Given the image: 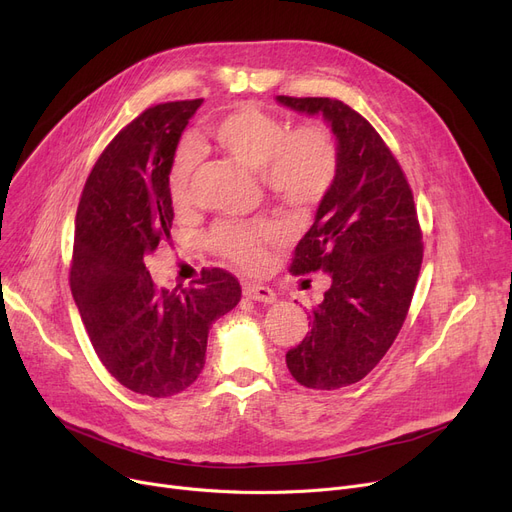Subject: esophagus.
Masks as SVG:
<instances>
[{
    "instance_id": "esophagus-1",
    "label": "esophagus",
    "mask_w": 512,
    "mask_h": 512,
    "mask_svg": "<svg viewBox=\"0 0 512 512\" xmlns=\"http://www.w3.org/2000/svg\"><path fill=\"white\" fill-rule=\"evenodd\" d=\"M245 297L257 303H265V305H272L276 303V292L267 286H259V284H249L245 286Z\"/></svg>"
}]
</instances>
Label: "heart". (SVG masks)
<instances>
[{"instance_id": "b5f03b06", "label": "heart", "mask_w": 512, "mask_h": 512, "mask_svg": "<svg viewBox=\"0 0 512 512\" xmlns=\"http://www.w3.org/2000/svg\"><path fill=\"white\" fill-rule=\"evenodd\" d=\"M207 143L236 161L238 166L261 174L267 191L286 205L303 207L324 195L338 168V147L332 132L321 124L288 126L253 105H240L207 130ZM197 151L184 145L174 155L168 191L174 209H186L193 197ZM278 232L267 224H222L211 242L222 255L247 270L265 263V245Z\"/></svg>"}]
</instances>
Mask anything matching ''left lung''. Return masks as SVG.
<instances>
[{
    "label": "left lung",
    "instance_id": "8db88e82",
    "mask_svg": "<svg viewBox=\"0 0 512 512\" xmlns=\"http://www.w3.org/2000/svg\"><path fill=\"white\" fill-rule=\"evenodd\" d=\"M276 101L324 118L338 147L336 176L290 265L292 274L326 272L330 288L286 353L301 386L338 390L382 361L407 317L423 259L417 211L398 161L353 107L328 97Z\"/></svg>",
    "mask_w": 512,
    "mask_h": 512
}]
</instances>
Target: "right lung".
Masks as SVG:
<instances>
[{
    "mask_svg": "<svg viewBox=\"0 0 512 512\" xmlns=\"http://www.w3.org/2000/svg\"><path fill=\"white\" fill-rule=\"evenodd\" d=\"M201 103H161L132 120L97 159L76 211L70 288L78 313L105 369L153 398L199 378L209 328L242 292L218 267L193 288L159 290L145 267V257L170 240L168 176Z\"/></svg>",
    "mask_w": 512,
    "mask_h": 512,
    "instance_id": "right-lung-1",
    "label": "right lung"
}]
</instances>
